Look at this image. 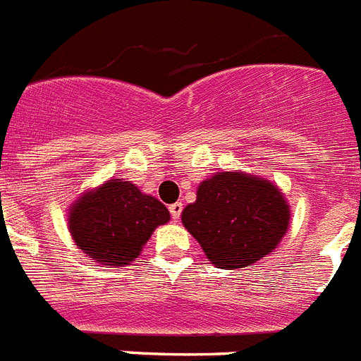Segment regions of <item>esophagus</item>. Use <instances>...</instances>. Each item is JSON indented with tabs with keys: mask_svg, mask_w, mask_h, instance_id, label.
<instances>
[{
	"mask_svg": "<svg viewBox=\"0 0 361 361\" xmlns=\"http://www.w3.org/2000/svg\"><path fill=\"white\" fill-rule=\"evenodd\" d=\"M169 214H171V219H180V214H183V202H175V204L169 206Z\"/></svg>",
	"mask_w": 361,
	"mask_h": 361,
	"instance_id": "obj_1",
	"label": "esophagus"
}]
</instances>
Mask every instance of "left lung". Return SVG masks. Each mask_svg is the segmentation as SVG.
<instances>
[{
	"label": "left lung",
	"instance_id": "obj_1",
	"mask_svg": "<svg viewBox=\"0 0 361 361\" xmlns=\"http://www.w3.org/2000/svg\"><path fill=\"white\" fill-rule=\"evenodd\" d=\"M288 221V204L274 184L232 171L204 180L183 212L188 232L224 270L250 267L272 252Z\"/></svg>",
	"mask_w": 361,
	"mask_h": 361
}]
</instances>
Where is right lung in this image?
I'll use <instances>...</instances> for the list:
<instances>
[{
	"label": "right lung",
	"instance_id": "1",
	"mask_svg": "<svg viewBox=\"0 0 361 361\" xmlns=\"http://www.w3.org/2000/svg\"><path fill=\"white\" fill-rule=\"evenodd\" d=\"M168 221V208L155 197L113 178L76 201L69 230L80 250L97 263L122 267L138 257L153 230Z\"/></svg>",
	"mask_w": 361,
	"mask_h": 361
}]
</instances>
